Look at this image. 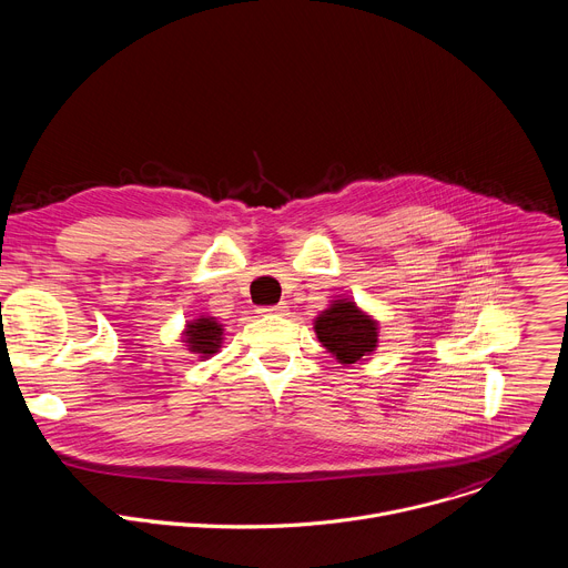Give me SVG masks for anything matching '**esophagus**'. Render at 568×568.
<instances>
[{"label": "esophagus", "mask_w": 568, "mask_h": 568, "mask_svg": "<svg viewBox=\"0 0 568 568\" xmlns=\"http://www.w3.org/2000/svg\"><path fill=\"white\" fill-rule=\"evenodd\" d=\"M261 314H274V316H285V314H287V303H278V305L261 307Z\"/></svg>", "instance_id": "obj_1"}]
</instances>
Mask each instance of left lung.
I'll use <instances>...</instances> for the list:
<instances>
[{"mask_svg": "<svg viewBox=\"0 0 568 568\" xmlns=\"http://www.w3.org/2000/svg\"><path fill=\"white\" fill-rule=\"evenodd\" d=\"M314 333L339 364H364L377 351L379 321L353 298L337 296L314 316Z\"/></svg>", "mask_w": 568, "mask_h": 568, "instance_id": "1", "label": "left lung"}]
</instances>
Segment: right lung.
Instances as JSON below:
<instances>
[{
    "label": "right lung",
    "instance_id": "right-lung-1",
    "mask_svg": "<svg viewBox=\"0 0 568 568\" xmlns=\"http://www.w3.org/2000/svg\"><path fill=\"white\" fill-rule=\"evenodd\" d=\"M222 342L224 326L211 314H200L197 318L186 321V326L182 331V344L189 353L197 355L200 359L213 357L222 348Z\"/></svg>",
    "mask_w": 568,
    "mask_h": 568
}]
</instances>
